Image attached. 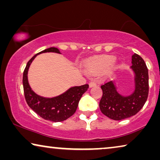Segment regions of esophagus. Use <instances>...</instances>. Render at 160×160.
<instances>
[{"label":"esophagus","instance_id":"34e87169","mask_svg":"<svg viewBox=\"0 0 160 160\" xmlns=\"http://www.w3.org/2000/svg\"><path fill=\"white\" fill-rule=\"evenodd\" d=\"M89 87H95L96 85H97V84H96L95 82H89Z\"/></svg>","mask_w":160,"mask_h":160}]
</instances>
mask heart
Listing matches in <instances>:
<instances>
[{"label": "heart", "mask_w": 160, "mask_h": 160, "mask_svg": "<svg viewBox=\"0 0 160 160\" xmlns=\"http://www.w3.org/2000/svg\"><path fill=\"white\" fill-rule=\"evenodd\" d=\"M116 58L113 56L106 55L102 58H98L97 60L89 62L87 67L92 73H95L99 70L105 69L110 66L114 62Z\"/></svg>", "instance_id": "obj_1"}]
</instances>
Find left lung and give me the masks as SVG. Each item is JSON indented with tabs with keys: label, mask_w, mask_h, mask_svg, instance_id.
<instances>
[{
	"label": "left lung",
	"mask_w": 160,
	"mask_h": 160,
	"mask_svg": "<svg viewBox=\"0 0 160 160\" xmlns=\"http://www.w3.org/2000/svg\"><path fill=\"white\" fill-rule=\"evenodd\" d=\"M132 68L135 73L134 92L124 97L117 92L113 82L101 85L102 96L99 106L101 112L111 119H128L138 113L143 108L148 95V68L143 58L138 54L132 56Z\"/></svg>",
	"instance_id": "1"
}]
</instances>
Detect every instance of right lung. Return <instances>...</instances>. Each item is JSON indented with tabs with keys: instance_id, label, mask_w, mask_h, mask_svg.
Masks as SVG:
<instances>
[{
	"instance_id": "add662e5",
	"label": "right lung",
	"mask_w": 160,
	"mask_h": 160,
	"mask_svg": "<svg viewBox=\"0 0 160 160\" xmlns=\"http://www.w3.org/2000/svg\"><path fill=\"white\" fill-rule=\"evenodd\" d=\"M43 52L60 53L58 49L51 47L36 54L28 61L24 70L22 78L25 100L30 108L43 119L54 122L65 121L76 112L78 102L83 94L88 89L89 85L71 87L61 95L52 98H46L36 95L28 84V71L34 58Z\"/></svg>"
}]
</instances>
